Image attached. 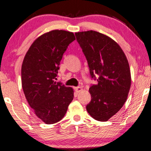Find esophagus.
<instances>
[{
	"mask_svg": "<svg viewBox=\"0 0 151 151\" xmlns=\"http://www.w3.org/2000/svg\"><path fill=\"white\" fill-rule=\"evenodd\" d=\"M75 91L77 93H78V92H80L81 91H82L83 90V88H81V87H76V88H75Z\"/></svg>",
	"mask_w": 151,
	"mask_h": 151,
	"instance_id": "esophagus-1",
	"label": "esophagus"
}]
</instances>
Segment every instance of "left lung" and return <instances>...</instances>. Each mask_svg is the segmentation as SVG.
<instances>
[{
	"mask_svg": "<svg viewBox=\"0 0 151 151\" xmlns=\"http://www.w3.org/2000/svg\"><path fill=\"white\" fill-rule=\"evenodd\" d=\"M88 61L91 77L98 84L90 88L91 101L86 106L95 120L107 121L127 101L131 88L128 60L120 46L108 36L97 31L75 33Z\"/></svg>",
	"mask_w": 151,
	"mask_h": 151,
	"instance_id": "1",
	"label": "left lung"
}]
</instances>
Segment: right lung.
Wrapping results in <instances>:
<instances>
[{
	"label": "right lung",
	"mask_w": 151,
	"mask_h": 151,
	"mask_svg": "<svg viewBox=\"0 0 151 151\" xmlns=\"http://www.w3.org/2000/svg\"><path fill=\"white\" fill-rule=\"evenodd\" d=\"M74 40L72 32L49 31L33 42L23 60V92L35 115L46 124L60 121L73 100V89L55 79L63 55Z\"/></svg>",
	"instance_id": "1"
}]
</instances>
